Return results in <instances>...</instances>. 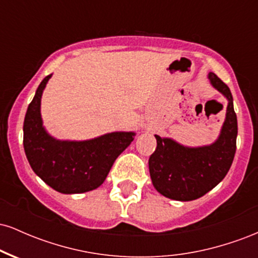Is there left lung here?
<instances>
[{"mask_svg": "<svg viewBox=\"0 0 258 258\" xmlns=\"http://www.w3.org/2000/svg\"><path fill=\"white\" fill-rule=\"evenodd\" d=\"M209 80L228 99L226 120L214 143L190 148L155 135L156 149L149 158L150 178L156 190L168 199H199L214 189L232 166L238 136L233 97L229 87L216 74L209 73Z\"/></svg>", "mask_w": 258, "mask_h": 258, "instance_id": "1", "label": "left lung"}]
</instances>
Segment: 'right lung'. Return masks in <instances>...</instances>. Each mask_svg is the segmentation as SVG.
Returning a JSON list of instances; mask_svg holds the SVG:
<instances>
[{"label":"right lung","mask_w":258,"mask_h":258,"mask_svg":"<svg viewBox=\"0 0 258 258\" xmlns=\"http://www.w3.org/2000/svg\"><path fill=\"white\" fill-rule=\"evenodd\" d=\"M52 75L37 87L24 119L25 155L35 173L54 190L79 194L103 184L109 171L135 139V132H111L88 141H60L43 127L41 97Z\"/></svg>","instance_id":"obj_1"}]
</instances>
